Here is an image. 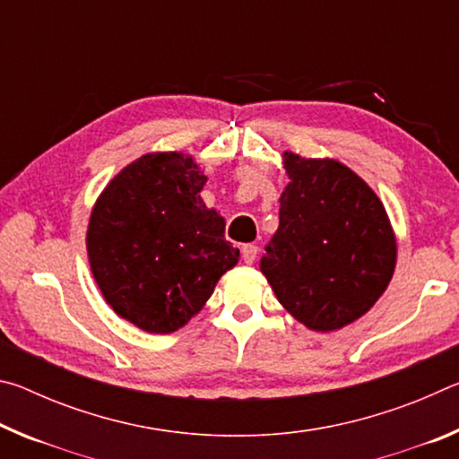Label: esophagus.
Wrapping results in <instances>:
<instances>
[{"mask_svg": "<svg viewBox=\"0 0 459 459\" xmlns=\"http://www.w3.org/2000/svg\"><path fill=\"white\" fill-rule=\"evenodd\" d=\"M257 253H259V247L257 245H245L243 248H240V255H243V261L247 263V265H253L255 259H257Z\"/></svg>", "mask_w": 459, "mask_h": 459, "instance_id": "1", "label": "esophagus"}]
</instances>
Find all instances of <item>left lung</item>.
I'll list each match as a JSON object with an SVG mask.
<instances>
[{"mask_svg":"<svg viewBox=\"0 0 459 459\" xmlns=\"http://www.w3.org/2000/svg\"><path fill=\"white\" fill-rule=\"evenodd\" d=\"M290 184L261 273L279 304L316 332L352 324L377 304L397 263L383 202L336 160L283 153Z\"/></svg>","mask_w":459,"mask_h":459,"instance_id":"left-lung-1","label":"left lung"}]
</instances>
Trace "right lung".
Returning a JSON list of instances; mask_svg holds the SVG:
<instances>
[{"mask_svg":"<svg viewBox=\"0 0 459 459\" xmlns=\"http://www.w3.org/2000/svg\"><path fill=\"white\" fill-rule=\"evenodd\" d=\"M204 184L192 155L145 153L92 206V277L113 312L145 332L169 333L188 324L238 263L224 219L200 198Z\"/></svg>","mask_w":459,"mask_h":459,"instance_id":"right-lung-1","label":"right lung"}]
</instances>
